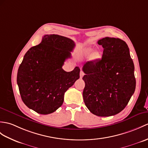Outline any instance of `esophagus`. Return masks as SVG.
<instances>
[{
  "mask_svg": "<svg viewBox=\"0 0 148 148\" xmlns=\"http://www.w3.org/2000/svg\"><path fill=\"white\" fill-rule=\"evenodd\" d=\"M84 75V73H83V72L81 71V72H80V78H82V77H83Z\"/></svg>",
  "mask_w": 148,
  "mask_h": 148,
  "instance_id": "esophagus-1",
  "label": "esophagus"
}]
</instances>
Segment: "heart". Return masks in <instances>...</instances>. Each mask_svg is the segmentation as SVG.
Returning a JSON list of instances; mask_svg holds the SVG:
<instances>
[{
  "mask_svg": "<svg viewBox=\"0 0 148 148\" xmlns=\"http://www.w3.org/2000/svg\"><path fill=\"white\" fill-rule=\"evenodd\" d=\"M86 53H87V54H89V53H90V51H86Z\"/></svg>",
  "mask_w": 148,
  "mask_h": 148,
  "instance_id": "b5f03b06",
  "label": "heart"
}]
</instances>
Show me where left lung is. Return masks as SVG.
Segmentation results:
<instances>
[{
  "instance_id": "8db88e82",
  "label": "left lung",
  "mask_w": 148,
  "mask_h": 148,
  "mask_svg": "<svg viewBox=\"0 0 148 148\" xmlns=\"http://www.w3.org/2000/svg\"><path fill=\"white\" fill-rule=\"evenodd\" d=\"M98 43L103 52L101 59L88 62L82 67V96L92 114L110 116L122 111L135 91L134 65L124 41L105 37Z\"/></svg>"
}]
</instances>
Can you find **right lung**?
Masks as SVG:
<instances>
[{"label": "right lung", "mask_w": 148, "mask_h": 148, "mask_svg": "<svg viewBox=\"0 0 148 148\" xmlns=\"http://www.w3.org/2000/svg\"><path fill=\"white\" fill-rule=\"evenodd\" d=\"M74 47L67 37L45 35L42 42L26 53L18 69L17 83L22 100L29 108L47 115L62 105L65 92L79 78V67L71 72L62 69Z\"/></svg>", "instance_id": "right-lung-1"}]
</instances>
